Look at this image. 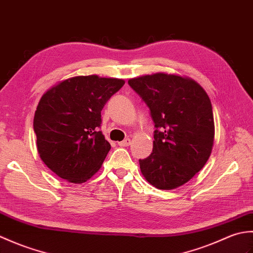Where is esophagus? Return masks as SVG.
Instances as JSON below:
<instances>
[{
    "label": "esophagus",
    "instance_id": "34e87169",
    "mask_svg": "<svg viewBox=\"0 0 253 253\" xmlns=\"http://www.w3.org/2000/svg\"><path fill=\"white\" fill-rule=\"evenodd\" d=\"M129 144H130V139L129 138H126V139H124L123 141L118 142V146H120V147H128Z\"/></svg>",
    "mask_w": 253,
    "mask_h": 253
}]
</instances>
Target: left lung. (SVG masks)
Returning <instances> with one entry per match:
<instances>
[{
    "label": "left lung",
    "mask_w": 253,
    "mask_h": 253,
    "mask_svg": "<svg viewBox=\"0 0 253 253\" xmlns=\"http://www.w3.org/2000/svg\"><path fill=\"white\" fill-rule=\"evenodd\" d=\"M154 123L152 153L139 160L141 173L159 189H175L200 170L212 152L214 118L206 91L195 80L154 74L128 80Z\"/></svg>",
    "instance_id": "8db88e82"
}]
</instances>
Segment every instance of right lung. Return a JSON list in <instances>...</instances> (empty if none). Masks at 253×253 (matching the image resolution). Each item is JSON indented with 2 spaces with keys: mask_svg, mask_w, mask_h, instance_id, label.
<instances>
[{
  "mask_svg": "<svg viewBox=\"0 0 253 253\" xmlns=\"http://www.w3.org/2000/svg\"><path fill=\"white\" fill-rule=\"evenodd\" d=\"M125 82L95 75L69 78L47 90L37 106L34 129L41 160L58 177L75 184L91 178L111 149L101 111Z\"/></svg>",
  "mask_w": 253,
  "mask_h": 253,
  "instance_id": "obj_1",
  "label": "right lung"
}]
</instances>
